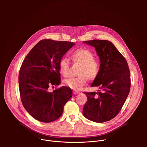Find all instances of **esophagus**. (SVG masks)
Returning <instances> with one entry per match:
<instances>
[{
  "mask_svg": "<svg viewBox=\"0 0 147 147\" xmlns=\"http://www.w3.org/2000/svg\"><path fill=\"white\" fill-rule=\"evenodd\" d=\"M78 92H78V91H75V90H74V91H73V94H74V95L77 94Z\"/></svg>",
  "mask_w": 147,
  "mask_h": 147,
  "instance_id": "34e87169",
  "label": "esophagus"
}]
</instances>
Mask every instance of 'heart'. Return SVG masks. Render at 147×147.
Masks as SVG:
<instances>
[{
    "instance_id": "heart-1",
    "label": "heart",
    "mask_w": 147,
    "mask_h": 147,
    "mask_svg": "<svg viewBox=\"0 0 147 147\" xmlns=\"http://www.w3.org/2000/svg\"><path fill=\"white\" fill-rule=\"evenodd\" d=\"M71 58L75 63L81 65L78 72L79 76L66 79L64 83L73 90H79L86 84L87 78L89 80L96 78L99 73L100 64L98 60L94 58V53L87 49L76 51L71 54ZM70 66V61L66 57L61 58L59 62V71L65 77L69 76Z\"/></svg>"
}]
</instances>
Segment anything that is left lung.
Returning a JSON list of instances; mask_svg holds the SVG:
<instances>
[{
  "instance_id": "obj_1",
  "label": "left lung",
  "mask_w": 147,
  "mask_h": 147,
  "mask_svg": "<svg viewBox=\"0 0 147 147\" xmlns=\"http://www.w3.org/2000/svg\"><path fill=\"white\" fill-rule=\"evenodd\" d=\"M94 47L100 60V69L91 87L98 92H84L87 101L83 115L96 123L111 120L118 115L129 94L131 81L127 62L111 42L94 39L84 41Z\"/></svg>"
}]
</instances>
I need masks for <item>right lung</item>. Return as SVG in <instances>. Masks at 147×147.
<instances>
[{"instance_id": "obj_1", "label": "right lung", "mask_w": 147, "mask_h": 147, "mask_svg": "<svg viewBox=\"0 0 147 147\" xmlns=\"http://www.w3.org/2000/svg\"><path fill=\"white\" fill-rule=\"evenodd\" d=\"M74 45L68 41L41 40L30 51L20 67L21 100L29 114L39 121L50 123L59 119L72 96V90L67 87L52 92L49 87L60 84L59 62Z\"/></svg>"}]
</instances>
